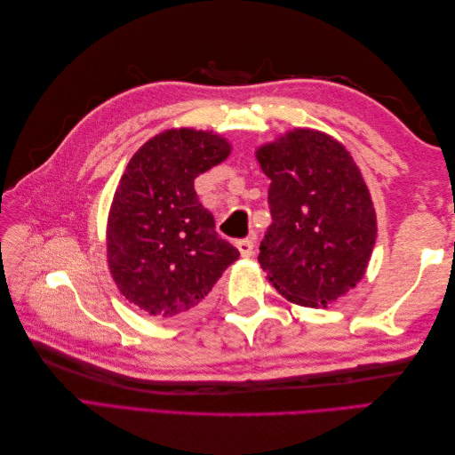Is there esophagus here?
<instances>
[{
	"instance_id": "34e87169",
	"label": "esophagus",
	"mask_w": 455,
	"mask_h": 455,
	"mask_svg": "<svg viewBox=\"0 0 455 455\" xmlns=\"http://www.w3.org/2000/svg\"><path fill=\"white\" fill-rule=\"evenodd\" d=\"M237 249H239L243 258H251L252 251H254V241L252 239H243V241L237 243Z\"/></svg>"
}]
</instances>
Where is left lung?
<instances>
[{"label":"left lung","instance_id":"obj_1","mask_svg":"<svg viewBox=\"0 0 455 455\" xmlns=\"http://www.w3.org/2000/svg\"><path fill=\"white\" fill-rule=\"evenodd\" d=\"M273 224L258 261L292 304L326 307L364 277L376 244V211L361 169L332 136L288 131L259 146Z\"/></svg>","mask_w":455,"mask_h":455}]
</instances>
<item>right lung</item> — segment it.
<instances>
[{"label":"right lung","mask_w":455,"mask_h":455,"mask_svg":"<svg viewBox=\"0 0 455 455\" xmlns=\"http://www.w3.org/2000/svg\"><path fill=\"white\" fill-rule=\"evenodd\" d=\"M229 154L231 144L212 131L169 129L136 151L121 176L108 214V266L119 292L151 316L199 311L239 258L194 188Z\"/></svg>","instance_id":"add662e5"}]
</instances>
